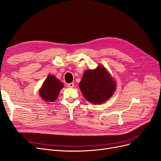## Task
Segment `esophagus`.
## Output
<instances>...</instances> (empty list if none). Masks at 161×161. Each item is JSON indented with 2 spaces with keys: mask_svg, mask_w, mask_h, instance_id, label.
<instances>
[{
  "mask_svg": "<svg viewBox=\"0 0 161 161\" xmlns=\"http://www.w3.org/2000/svg\"><path fill=\"white\" fill-rule=\"evenodd\" d=\"M74 83H67V87H68L72 88V87H74Z\"/></svg>",
  "mask_w": 161,
  "mask_h": 161,
  "instance_id": "34e87169",
  "label": "esophagus"
}]
</instances>
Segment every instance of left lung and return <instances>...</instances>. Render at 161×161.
Segmentation results:
<instances>
[{
    "label": "left lung",
    "mask_w": 161,
    "mask_h": 161,
    "mask_svg": "<svg viewBox=\"0 0 161 161\" xmlns=\"http://www.w3.org/2000/svg\"><path fill=\"white\" fill-rule=\"evenodd\" d=\"M79 87L86 100L99 104L113 96L116 84L107 69L99 65L94 69H87L84 72Z\"/></svg>",
    "instance_id": "8db88e82"
}]
</instances>
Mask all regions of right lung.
I'll return each mask as SVG.
<instances>
[{
	"mask_svg": "<svg viewBox=\"0 0 161 161\" xmlns=\"http://www.w3.org/2000/svg\"><path fill=\"white\" fill-rule=\"evenodd\" d=\"M63 87V83L54 75H48L39 91V95L46 102H53L57 100Z\"/></svg>",
	"mask_w": 161,
	"mask_h": 161,
	"instance_id": "1",
	"label": "right lung"
}]
</instances>
